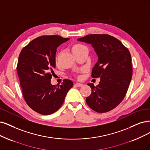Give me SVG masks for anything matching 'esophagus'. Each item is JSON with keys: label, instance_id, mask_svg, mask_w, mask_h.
Returning a JSON list of instances; mask_svg holds the SVG:
<instances>
[{"label": "esophagus", "instance_id": "34e87169", "mask_svg": "<svg viewBox=\"0 0 150 150\" xmlns=\"http://www.w3.org/2000/svg\"><path fill=\"white\" fill-rule=\"evenodd\" d=\"M75 86L76 87H81L83 86V84L81 83H76L75 84Z\"/></svg>", "mask_w": 150, "mask_h": 150}]
</instances>
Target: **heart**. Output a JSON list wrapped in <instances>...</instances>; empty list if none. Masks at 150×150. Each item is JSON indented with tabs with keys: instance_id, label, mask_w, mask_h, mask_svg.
Masks as SVG:
<instances>
[{
	"instance_id": "1",
	"label": "heart",
	"mask_w": 150,
	"mask_h": 150,
	"mask_svg": "<svg viewBox=\"0 0 150 150\" xmlns=\"http://www.w3.org/2000/svg\"><path fill=\"white\" fill-rule=\"evenodd\" d=\"M86 48L83 45H82L81 44L79 43H76V44H72L71 46V52H73L74 54L79 52V51H80L81 49ZM57 60H58V56L57 55L56 57H55V62L57 63Z\"/></svg>"
}]
</instances>
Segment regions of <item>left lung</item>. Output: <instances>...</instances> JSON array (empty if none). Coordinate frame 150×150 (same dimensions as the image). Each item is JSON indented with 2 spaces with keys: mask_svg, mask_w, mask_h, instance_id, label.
<instances>
[{
  "mask_svg": "<svg viewBox=\"0 0 150 150\" xmlns=\"http://www.w3.org/2000/svg\"><path fill=\"white\" fill-rule=\"evenodd\" d=\"M79 41L91 44L98 60L93 68V78L100 77L96 86L88 83L91 94L86 98L91 109L99 113L110 111L124 98L132 75L131 55L117 38L109 35H88Z\"/></svg>",
  "mask_w": 150,
  "mask_h": 150,
  "instance_id": "8db88e82",
  "label": "left lung"
}]
</instances>
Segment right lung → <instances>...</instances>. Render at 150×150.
Wrapping results in <instances>:
<instances>
[{
  "label": "right lung",
  "mask_w": 150,
  "mask_h": 150,
  "mask_svg": "<svg viewBox=\"0 0 150 150\" xmlns=\"http://www.w3.org/2000/svg\"><path fill=\"white\" fill-rule=\"evenodd\" d=\"M69 40L58 35L42 36L22 49L16 67L22 93L28 106L42 115L56 112L62 106L73 82L65 79L52 85L57 47Z\"/></svg>",
  "instance_id": "1"
}]
</instances>
